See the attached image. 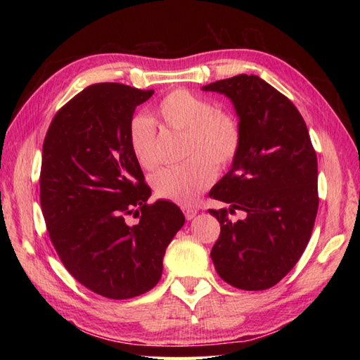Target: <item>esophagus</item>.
<instances>
[{
	"label": "esophagus",
	"instance_id": "esophagus-1",
	"mask_svg": "<svg viewBox=\"0 0 360 360\" xmlns=\"http://www.w3.org/2000/svg\"><path fill=\"white\" fill-rule=\"evenodd\" d=\"M182 210H184V215L187 219H193L198 213V210L195 207H184Z\"/></svg>",
	"mask_w": 360,
	"mask_h": 360
}]
</instances>
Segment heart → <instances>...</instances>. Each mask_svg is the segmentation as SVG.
<instances>
[{
  "instance_id": "obj_1",
  "label": "heart",
  "mask_w": 360,
  "mask_h": 360,
  "mask_svg": "<svg viewBox=\"0 0 360 360\" xmlns=\"http://www.w3.org/2000/svg\"><path fill=\"white\" fill-rule=\"evenodd\" d=\"M156 117L173 131L182 133L184 164L167 167L153 176L158 198L181 205L196 202L215 179L217 168L231 165L241 147V128L233 114L217 110L209 98L174 89L155 108ZM128 141L142 168L156 165V127L145 116H136L128 127Z\"/></svg>"
}]
</instances>
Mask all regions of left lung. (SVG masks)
Here are the masks:
<instances>
[{"instance_id":"obj_1","label":"left lung","mask_w":360,"mask_h":360,"mask_svg":"<svg viewBox=\"0 0 360 360\" xmlns=\"http://www.w3.org/2000/svg\"><path fill=\"white\" fill-rule=\"evenodd\" d=\"M202 89L231 98L241 128L232 168L209 193L231 205L209 210L221 224L212 262L233 288L269 289L309 243L319 209L316 150L295 105L258 75L240 74ZM235 210L247 218L232 221Z\"/></svg>"}]
</instances>
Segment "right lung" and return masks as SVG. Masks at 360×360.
Masks as SVG:
<instances>
[{
  "instance_id": "obj_1",
  "label": "right lung",
  "mask_w": 360,
  "mask_h": 360,
  "mask_svg": "<svg viewBox=\"0 0 360 360\" xmlns=\"http://www.w3.org/2000/svg\"><path fill=\"white\" fill-rule=\"evenodd\" d=\"M153 93L91 85L57 111L43 142L40 202L52 246L75 280L114 300L156 286L186 221L170 201L148 204L151 188L129 148L133 112ZM129 214L137 225L126 223Z\"/></svg>"
}]
</instances>
